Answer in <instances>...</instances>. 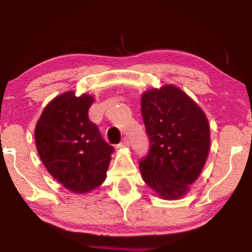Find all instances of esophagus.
I'll return each instance as SVG.
<instances>
[{"mask_svg": "<svg viewBox=\"0 0 252 252\" xmlns=\"http://www.w3.org/2000/svg\"><path fill=\"white\" fill-rule=\"evenodd\" d=\"M130 145V142H129V139L128 138H123L122 139V142L120 143V147H128Z\"/></svg>", "mask_w": 252, "mask_h": 252, "instance_id": "obj_1", "label": "esophagus"}]
</instances>
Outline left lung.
<instances>
[{"mask_svg":"<svg viewBox=\"0 0 252 252\" xmlns=\"http://www.w3.org/2000/svg\"><path fill=\"white\" fill-rule=\"evenodd\" d=\"M150 151L139 161L142 177L160 198H182L198 179L210 151V124L203 109L174 85L142 95Z\"/></svg>","mask_w":252,"mask_h":252,"instance_id":"8db88e82","label":"left lung"}]
</instances>
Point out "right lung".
Here are the masks:
<instances>
[{"label":"right lung","instance_id":"obj_1","mask_svg":"<svg viewBox=\"0 0 252 252\" xmlns=\"http://www.w3.org/2000/svg\"><path fill=\"white\" fill-rule=\"evenodd\" d=\"M93 101L85 93H62L45 107L35 126L40 159L50 175L73 193L101 186L114 152L89 119Z\"/></svg>","mask_w":252,"mask_h":252}]
</instances>
